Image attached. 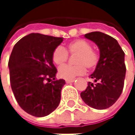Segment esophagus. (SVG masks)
Instances as JSON below:
<instances>
[{
	"label": "esophagus",
	"mask_w": 135,
	"mask_h": 135,
	"mask_svg": "<svg viewBox=\"0 0 135 135\" xmlns=\"http://www.w3.org/2000/svg\"><path fill=\"white\" fill-rule=\"evenodd\" d=\"M75 80V79H71V80H66V82L67 84H69V83H73V81Z\"/></svg>",
	"instance_id": "34e87169"
}]
</instances>
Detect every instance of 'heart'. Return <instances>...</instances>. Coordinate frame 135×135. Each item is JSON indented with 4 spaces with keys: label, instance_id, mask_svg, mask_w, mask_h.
Here are the masks:
<instances>
[{
    "label": "heart",
    "instance_id": "heart-1",
    "mask_svg": "<svg viewBox=\"0 0 135 135\" xmlns=\"http://www.w3.org/2000/svg\"><path fill=\"white\" fill-rule=\"evenodd\" d=\"M68 54L76 55L74 59V66H64L59 69V76L61 78L71 80L77 76L85 73L86 68L93 70L99 62L98 54L91 49L90 43L84 40H76L69 43L67 47L63 48L57 47L52 52V61L59 67L65 65L68 59Z\"/></svg>",
    "mask_w": 135,
    "mask_h": 135
}]
</instances>
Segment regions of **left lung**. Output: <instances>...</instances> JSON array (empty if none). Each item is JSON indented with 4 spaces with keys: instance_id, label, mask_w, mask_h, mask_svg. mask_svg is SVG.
<instances>
[{
    "instance_id": "1",
    "label": "left lung",
    "mask_w": 135,
    "mask_h": 135,
    "mask_svg": "<svg viewBox=\"0 0 135 135\" xmlns=\"http://www.w3.org/2000/svg\"><path fill=\"white\" fill-rule=\"evenodd\" d=\"M84 37L96 44L100 57L94 72L90 76L94 82H88L80 97L88 105L105 109L112 106L123 91L126 74L125 54L117 41L105 33L91 32Z\"/></svg>"
}]
</instances>
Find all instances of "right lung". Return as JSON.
I'll return each instance as SVG.
<instances>
[{
  "label": "right lung",
  "instance_id": "obj_1",
  "mask_svg": "<svg viewBox=\"0 0 135 135\" xmlns=\"http://www.w3.org/2000/svg\"><path fill=\"white\" fill-rule=\"evenodd\" d=\"M62 37L30 33L14 46L9 61L10 83L19 106L27 113L43 117L59 105L66 84L56 80L57 69L51 59Z\"/></svg>",
  "mask_w": 135,
  "mask_h": 135
}]
</instances>
